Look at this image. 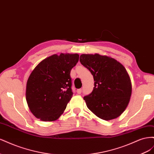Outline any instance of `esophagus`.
<instances>
[{"instance_id": "esophagus-1", "label": "esophagus", "mask_w": 154, "mask_h": 154, "mask_svg": "<svg viewBox=\"0 0 154 154\" xmlns=\"http://www.w3.org/2000/svg\"><path fill=\"white\" fill-rule=\"evenodd\" d=\"M82 90L81 89V88H79V89L76 90V92L78 93V94H80L81 93H82Z\"/></svg>"}]
</instances>
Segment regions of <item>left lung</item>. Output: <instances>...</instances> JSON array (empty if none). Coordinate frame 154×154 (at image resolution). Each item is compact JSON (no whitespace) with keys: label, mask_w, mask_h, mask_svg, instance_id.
<instances>
[{"label":"left lung","mask_w":154,"mask_h":154,"mask_svg":"<svg viewBox=\"0 0 154 154\" xmlns=\"http://www.w3.org/2000/svg\"><path fill=\"white\" fill-rule=\"evenodd\" d=\"M80 61L94 80L93 91L83 97L88 109L103 120L119 117L128 106L132 94L127 70L114 58L99 54H83Z\"/></svg>","instance_id":"left-lung-1"}]
</instances>
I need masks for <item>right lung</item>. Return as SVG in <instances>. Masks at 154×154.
<instances>
[{"label":"right lung","mask_w":154,"mask_h":154,"mask_svg":"<svg viewBox=\"0 0 154 154\" xmlns=\"http://www.w3.org/2000/svg\"><path fill=\"white\" fill-rule=\"evenodd\" d=\"M78 54H53L40 62L27 80L26 97L36 118L53 122L64 112L73 93L70 76Z\"/></svg>","instance_id":"add662e5"}]
</instances>
